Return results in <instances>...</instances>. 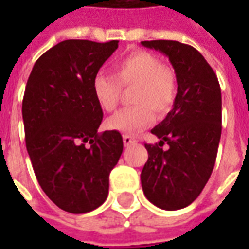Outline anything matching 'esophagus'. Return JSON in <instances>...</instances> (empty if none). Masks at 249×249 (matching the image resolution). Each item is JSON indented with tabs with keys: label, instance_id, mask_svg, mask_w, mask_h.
Listing matches in <instances>:
<instances>
[{
	"label": "esophagus",
	"instance_id": "obj_1",
	"mask_svg": "<svg viewBox=\"0 0 249 249\" xmlns=\"http://www.w3.org/2000/svg\"><path fill=\"white\" fill-rule=\"evenodd\" d=\"M123 141H124V145L125 146H129V145H132V144H135V142H137V139H136L135 136L124 135V136H123Z\"/></svg>",
	"mask_w": 249,
	"mask_h": 249
}]
</instances>
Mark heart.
<instances>
[{"mask_svg":"<svg viewBox=\"0 0 249 249\" xmlns=\"http://www.w3.org/2000/svg\"><path fill=\"white\" fill-rule=\"evenodd\" d=\"M114 77L98 71L92 80V90L100 108L113 112L117 108L123 88L132 89L135 105L120 110L107 120V128L125 135H133L155 121V112L164 116L175 104L178 76L172 66L146 51H133L113 64Z\"/></svg>","mask_w":249,"mask_h":249,"instance_id":"obj_1","label":"heart"}]
</instances>
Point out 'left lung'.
I'll return each mask as SVG.
<instances>
[{"instance_id": "1", "label": "left lung", "mask_w": 249, "mask_h": 249, "mask_svg": "<svg viewBox=\"0 0 249 249\" xmlns=\"http://www.w3.org/2000/svg\"><path fill=\"white\" fill-rule=\"evenodd\" d=\"M169 57L178 76L173 109L151 130L160 141L145 144L141 171L145 197L156 207H188L211 178L221 136V90L216 73L201 53L178 41H142ZM164 143L168 150H162Z\"/></svg>"}]
</instances>
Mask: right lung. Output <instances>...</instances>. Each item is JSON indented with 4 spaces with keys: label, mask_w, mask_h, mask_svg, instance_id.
<instances>
[{
    "label": "right lung",
    "mask_w": 249,
    "mask_h": 249,
    "mask_svg": "<svg viewBox=\"0 0 249 249\" xmlns=\"http://www.w3.org/2000/svg\"><path fill=\"white\" fill-rule=\"evenodd\" d=\"M119 41L66 40L36 61L24 100L25 142L38 184L58 208L87 213L105 201L123 153L120 132L97 133L103 109L92 80Z\"/></svg>",
    "instance_id": "obj_1"
}]
</instances>
